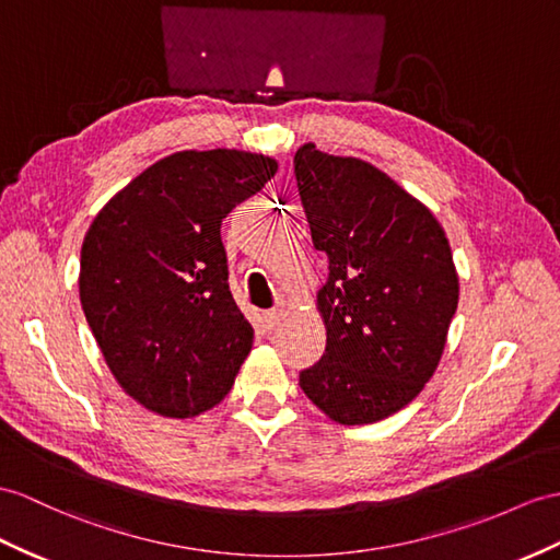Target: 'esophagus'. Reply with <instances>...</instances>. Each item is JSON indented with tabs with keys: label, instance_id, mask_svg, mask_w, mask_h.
Wrapping results in <instances>:
<instances>
[{
	"label": "esophagus",
	"instance_id": "esophagus-1",
	"mask_svg": "<svg viewBox=\"0 0 560 560\" xmlns=\"http://www.w3.org/2000/svg\"><path fill=\"white\" fill-rule=\"evenodd\" d=\"M280 318H282V311H278V308H272V311H266V313H264V323H266L268 330H272V327H276V325L280 323Z\"/></svg>",
	"mask_w": 560,
	"mask_h": 560
}]
</instances>
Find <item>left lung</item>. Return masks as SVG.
<instances>
[{
    "instance_id": "8db88e82",
    "label": "left lung",
    "mask_w": 560,
    "mask_h": 560,
    "mask_svg": "<svg viewBox=\"0 0 560 560\" xmlns=\"http://www.w3.org/2000/svg\"><path fill=\"white\" fill-rule=\"evenodd\" d=\"M313 247L330 258L318 292L327 345L299 387L342 425L383 420L432 377L458 306L442 225L383 171L304 144L294 154Z\"/></svg>"
}]
</instances>
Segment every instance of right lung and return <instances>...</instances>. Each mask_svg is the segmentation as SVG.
<instances>
[{"label":"right lung","instance_id":"1","mask_svg":"<svg viewBox=\"0 0 560 560\" xmlns=\"http://www.w3.org/2000/svg\"><path fill=\"white\" fill-rule=\"evenodd\" d=\"M276 171L237 149L177 152L92 221L80 304L118 385L149 411L189 418L233 387L254 327L230 294L221 225Z\"/></svg>","mask_w":560,"mask_h":560}]
</instances>
